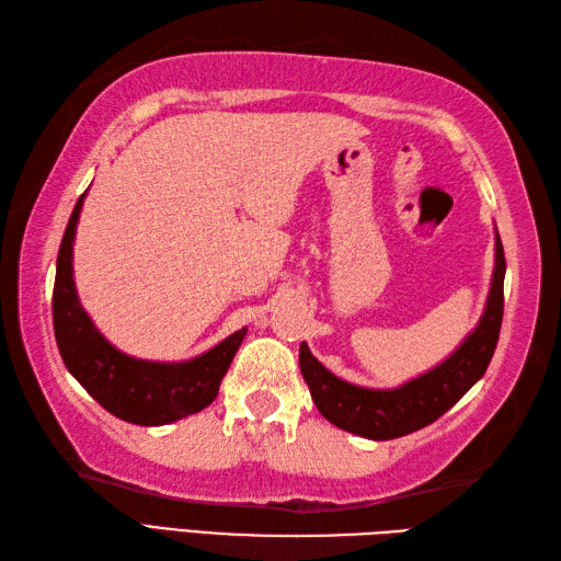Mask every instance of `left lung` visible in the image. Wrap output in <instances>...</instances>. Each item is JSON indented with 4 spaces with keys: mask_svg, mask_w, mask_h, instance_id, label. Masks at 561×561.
<instances>
[{
    "mask_svg": "<svg viewBox=\"0 0 561 561\" xmlns=\"http://www.w3.org/2000/svg\"><path fill=\"white\" fill-rule=\"evenodd\" d=\"M506 260L494 226V272L484 311L444 362L396 388H366L335 376L301 342L299 366L318 412L344 432L390 440L424 428L448 412L484 376L499 342L504 316Z\"/></svg>",
    "mask_w": 561,
    "mask_h": 561,
    "instance_id": "left-lung-1",
    "label": "left lung"
}]
</instances>
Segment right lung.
<instances>
[{"mask_svg":"<svg viewBox=\"0 0 561 561\" xmlns=\"http://www.w3.org/2000/svg\"><path fill=\"white\" fill-rule=\"evenodd\" d=\"M83 199L87 193L65 229L53 291L55 340L67 371L101 408L129 424L163 426L209 408L248 328L183 362L137 359L117 350L83 311L77 294L75 238Z\"/></svg>","mask_w":561,"mask_h":561,"instance_id":"right-lung-1","label":"right lung"}]
</instances>
